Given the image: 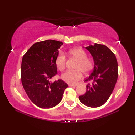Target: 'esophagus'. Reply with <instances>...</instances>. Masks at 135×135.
I'll use <instances>...</instances> for the list:
<instances>
[{
  "label": "esophagus",
  "instance_id": "esophagus-1",
  "mask_svg": "<svg viewBox=\"0 0 135 135\" xmlns=\"http://www.w3.org/2000/svg\"><path fill=\"white\" fill-rule=\"evenodd\" d=\"M68 86H71V87H76V85H71V84H69V85H68Z\"/></svg>",
  "mask_w": 135,
  "mask_h": 135
}]
</instances>
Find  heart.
<instances>
[{
	"mask_svg": "<svg viewBox=\"0 0 135 135\" xmlns=\"http://www.w3.org/2000/svg\"><path fill=\"white\" fill-rule=\"evenodd\" d=\"M70 54L77 60L76 70H68L61 75V79L64 82L71 85L76 84L83 77L82 71L88 74L92 70L93 62L92 60L88 58L86 52L80 48H76L70 51ZM66 62V57L63 52H60L56 59L57 67L60 71L64 69Z\"/></svg>",
	"mask_w": 135,
	"mask_h": 135,
	"instance_id": "heart-1",
	"label": "heart"
}]
</instances>
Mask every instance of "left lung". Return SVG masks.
Listing matches in <instances>:
<instances>
[{"mask_svg":"<svg viewBox=\"0 0 135 135\" xmlns=\"http://www.w3.org/2000/svg\"><path fill=\"white\" fill-rule=\"evenodd\" d=\"M94 60V68L84 82H90L87 90L79 99L88 107H98L107 101L118 79V62L110 49L104 45L94 44L86 47Z\"/></svg>","mask_w":135,"mask_h":135,"instance_id":"obj_1","label":"left lung"}]
</instances>
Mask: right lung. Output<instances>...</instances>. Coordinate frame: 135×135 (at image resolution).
I'll return each instance as SVG.
<instances>
[{"instance_id": "right-lung-1", "label": "right lung", "mask_w": 135, "mask_h": 135, "mask_svg": "<svg viewBox=\"0 0 135 135\" xmlns=\"http://www.w3.org/2000/svg\"><path fill=\"white\" fill-rule=\"evenodd\" d=\"M62 42L46 40L36 42L22 57L21 79L30 99L42 108L53 107L61 102L67 84L61 79L50 81L57 74L56 59Z\"/></svg>"}]
</instances>
